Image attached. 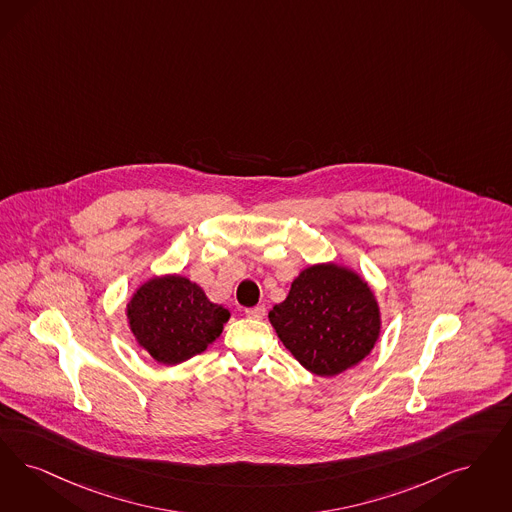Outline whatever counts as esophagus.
<instances>
[{
  "label": "esophagus",
  "instance_id": "34e87169",
  "mask_svg": "<svg viewBox=\"0 0 512 512\" xmlns=\"http://www.w3.org/2000/svg\"><path fill=\"white\" fill-rule=\"evenodd\" d=\"M266 308L263 305H259V307L247 308L246 316L247 318H251V320H263L265 318Z\"/></svg>",
  "mask_w": 512,
  "mask_h": 512
}]
</instances>
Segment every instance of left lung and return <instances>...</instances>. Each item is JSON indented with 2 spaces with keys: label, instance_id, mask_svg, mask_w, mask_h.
Here are the masks:
<instances>
[{
  "label": "left lung",
  "instance_id": "left-lung-1",
  "mask_svg": "<svg viewBox=\"0 0 512 512\" xmlns=\"http://www.w3.org/2000/svg\"><path fill=\"white\" fill-rule=\"evenodd\" d=\"M268 320L295 360L320 377L360 364L381 333V312L368 282L335 263L305 268Z\"/></svg>",
  "mask_w": 512,
  "mask_h": 512
}]
</instances>
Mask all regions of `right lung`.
I'll list each match as a JSON object with an SVG mask.
<instances>
[{"label": "right lung", "mask_w": 512, "mask_h": 512, "mask_svg": "<svg viewBox=\"0 0 512 512\" xmlns=\"http://www.w3.org/2000/svg\"><path fill=\"white\" fill-rule=\"evenodd\" d=\"M228 318L223 305L211 303L202 287L179 274L150 278L127 303L137 343L164 366L204 352L223 333Z\"/></svg>", "instance_id": "right-lung-1"}]
</instances>
